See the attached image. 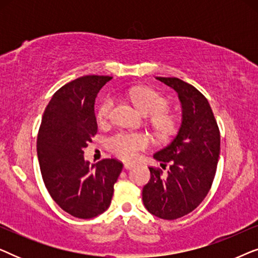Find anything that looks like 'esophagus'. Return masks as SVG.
I'll return each mask as SVG.
<instances>
[{
  "mask_svg": "<svg viewBox=\"0 0 258 258\" xmlns=\"http://www.w3.org/2000/svg\"><path fill=\"white\" fill-rule=\"evenodd\" d=\"M134 167H135V164L134 163H124V169H126V170H128V169H132Z\"/></svg>",
  "mask_w": 258,
  "mask_h": 258,
  "instance_id": "obj_1",
  "label": "esophagus"
}]
</instances>
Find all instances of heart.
Here are the masks:
<instances>
[{
    "label": "heart",
    "instance_id": "heart-1",
    "mask_svg": "<svg viewBox=\"0 0 258 258\" xmlns=\"http://www.w3.org/2000/svg\"><path fill=\"white\" fill-rule=\"evenodd\" d=\"M129 98L135 107L146 116H151L150 122L155 130L162 136H167L175 128V119L167 109L169 101L158 91L146 87H135L129 90ZM114 97L107 96L102 100L97 108V118L105 122L110 118L114 109ZM108 148L112 154L125 161L137 157L140 151L146 149L149 144L148 136L142 133H117L108 139Z\"/></svg>",
    "mask_w": 258,
    "mask_h": 258
}]
</instances>
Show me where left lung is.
Instances as JSON below:
<instances>
[{
    "instance_id": "8db88e82",
    "label": "left lung",
    "mask_w": 258,
    "mask_h": 258,
    "mask_svg": "<svg viewBox=\"0 0 258 258\" xmlns=\"http://www.w3.org/2000/svg\"><path fill=\"white\" fill-rule=\"evenodd\" d=\"M178 94L182 124L171 143L154 155L169 163L167 175L150 167L142 200L150 214L162 220L185 216L206 199L216 174L221 136L209 102L191 84L177 77H156Z\"/></svg>"
}]
</instances>
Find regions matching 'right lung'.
<instances>
[{"mask_svg": "<svg viewBox=\"0 0 258 258\" xmlns=\"http://www.w3.org/2000/svg\"><path fill=\"white\" fill-rule=\"evenodd\" d=\"M110 76L87 75L64 84L45 108L37 135V157L44 185L59 208L77 218H93L111 203L123 164L84 160V148L97 133L95 98Z\"/></svg>", "mask_w": 258, "mask_h": 258, "instance_id": "1", "label": "right lung"}]
</instances>
